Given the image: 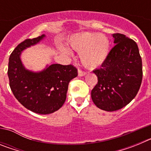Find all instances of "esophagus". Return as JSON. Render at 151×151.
<instances>
[{"label":"esophagus","mask_w":151,"mask_h":151,"mask_svg":"<svg viewBox=\"0 0 151 151\" xmlns=\"http://www.w3.org/2000/svg\"><path fill=\"white\" fill-rule=\"evenodd\" d=\"M85 74H86V72L82 70V69H78V76H84Z\"/></svg>","instance_id":"34e87169"}]
</instances>
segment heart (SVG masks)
<instances>
[{
  "instance_id": "1",
  "label": "heart",
  "mask_w": 151,
  "mask_h": 151,
  "mask_svg": "<svg viewBox=\"0 0 151 151\" xmlns=\"http://www.w3.org/2000/svg\"><path fill=\"white\" fill-rule=\"evenodd\" d=\"M71 47L80 52V58L86 67L97 68L106 60L110 42L106 36L95 33L83 32L72 36L69 41ZM64 54H70L66 47H61Z\"/></svg>"
}]
</instances>
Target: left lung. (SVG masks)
Instances as JSON below:
<instances>
[{
    "instance_id": "1",
    "label": "left lung",
    "mask_w": 151,
    "mask_h": 151,
    "mask_svg": "<svg viewBox=\"0 0 151 151\" xmlns=\"http://www.w3.org/2000/svg\"><path fill=\"white\" fill-rule=\"evenodd\" d=\"M115 46L110 50L101 67L93 71L97 85L91 98L98 108L116 111L129 104L141 87L143 71L138 47L125 35H113Z\"/></svg>"
}]
</instances>
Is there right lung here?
I'll use <instances>...</instances> for the list:
<instances>
[{
	"label": "right lung",
	"instance_id": "right-lung-1",
	"mask_svg": "<svg viewBox=\"0 0 151 151\" xmlns=\"http://www.w3.org/2000/svg\"><path fill=\"white\" fill-rule=\"evenodd\" d=\"M44 37L45 35L28 38L17 45L9 58L7 74L10 89L22 106L34 113L49 114L63 105L68 85L78 76V69L72 64H52L40 73L25 69L20 60L21 52Z\"/></svg>",
	"mask_w": 151,
	"mask_h": 151
}]
</instances>
